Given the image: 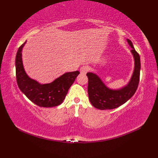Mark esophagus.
<instances>
[{
    "label": "esophagus",
    "instance_id": "1",
    "mask_svg": "<svg viewBox=\"0 0 158 158\" xmlns=\"http://www.w3.org/2000/svg\"><path fill=\"white\" fill-rule=\"evenodd\" d=\"M89 68L88 66H83L82 67H81V69H80V73L81 74H86L87 72L88 71Z\"/></svg>",
    "mask_w": 158,
    "mask_h": 158
}]
</instances>
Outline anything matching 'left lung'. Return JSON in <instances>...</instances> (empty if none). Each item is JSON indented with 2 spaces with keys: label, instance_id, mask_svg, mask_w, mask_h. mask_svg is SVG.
Returning <instances> with one entry per match:
<instances>
[{
  "label": "left lung",
  "instance_id": "8db88e82",
  "mask_svg": "<svg viewBox=\"0 0 158 158\" xmlns=\"http://www.w3.org/2000/svg\"><path fill=\"white\" fill-rule=\"evenodd\" d=\"M132 48L131 53L135 60V69L130 81L126 85L117 89H110L102 82L101 79L93 73H88V92L90 102L100 110L113 109L126 102L136 92L140 79V61L139 53L134 48L132 41L127 39Z\"/></svg>",
  "mask_w": 158,
  "mask_h": 158
}]
</instances>
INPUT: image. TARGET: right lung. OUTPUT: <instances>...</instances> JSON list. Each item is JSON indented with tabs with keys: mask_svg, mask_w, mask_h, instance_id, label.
<instances>
[{
	"mask_svg": "<svg viewBox=\"0 0 158 158\" xmlns=\"http://www.w3.org/2000/svg\"><path fill=\"white\" fill-rule=\"evenodd\" d=\"M26 43V41L19 47L15 57L16 79L19 89L30 100L41 107L60 105L80 73L78 70L66 73L52 83L41 84L30 78L23 69L22 52Z\"/></svg>",
	"mask_w": 158,
	"mask_h": 158,
	"instance_id": "right-lung-1",
	"label": "right lung"
}]
</instances>
